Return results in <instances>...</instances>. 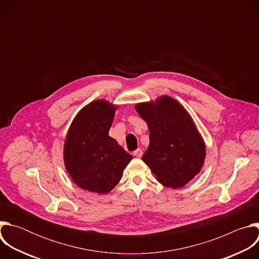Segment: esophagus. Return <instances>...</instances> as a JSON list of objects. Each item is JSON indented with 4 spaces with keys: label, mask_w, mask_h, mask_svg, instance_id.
Instances as JSON below:
<instances>
[{
    "label": "esophagus",
    "mask_w": 259,
    "mask_h": 259,
    "mask_svg": "<svg viewBox=\"0 0 259 259\" xmlns=\"http://www.w3.org/2000/svg\"><path fill=\"white\" fill-rule=\"evenodd\" d=\"M142 154H143V153H142V150H141V149H137V150L133 153V155H134L136 158H140V157L142 156Z\"/></svg>",
    "instance_id": "34e87169"
}]
</instances>
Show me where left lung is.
Instances as JSON below:
<instances>
[{
    "label": "left lung",
    "instance_id": "obj_1",
    "mask_svg": "<svg viewBox=\"0 0 259 259\" xmlns=\"http://www.w3.org/2000/svg\"><path fill=\"white\" fill-rule=\"evenodd\" d=\"M150 130V144L142 161L164 187L186 186L202 169L205 142L192 117L177 100L163 95L135 104Z\"/></svg>",
    "mask_w": 259,
    "mask_h": 259
}]
</instances>
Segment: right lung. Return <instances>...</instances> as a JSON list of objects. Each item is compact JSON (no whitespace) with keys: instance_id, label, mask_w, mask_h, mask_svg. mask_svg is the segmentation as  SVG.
<instances>
[{"instance_id":"right-lung-1","label":"right lung","mask_w":259,"mask_h":259,"mask_svg":"<svg viewBox=\"0 0 259 259\" xmlns=\"http://www.w3.org/2000/svg\"><path fill=\"white\" fill-rule=\"evenodd\" d=\"M117 108L104 99L90 102L72 120L66 134L65 169L79 188L91 193L112 191L133 158L108 135Z\"/></svg>"}]
</instances>
